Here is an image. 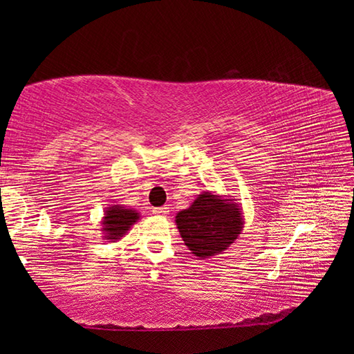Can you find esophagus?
Returning a JSON list of instances; mask_svg holds the SVG:
<instances>
[{
  "mask_svg": "<svg viewBox=\"0 0 354 354\" xmlns=\"http://www.w3.org/2000/svg\"><path fill=\"white\" fill-rule=\"evenodd\" d=\"M156 215H162V217H165L167 214H169L170 211H169V207L167 206H160V207H154V211H153Z\"/></svg>",
  "mask_w": 354,
  "mask_h": 354,
  "instance_id": "obj_1",
  "label": "esophagus"
}]
</instances>
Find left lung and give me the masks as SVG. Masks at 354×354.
Returning a JSON list of instances; mask_svg holds the SVG:
<instances>
[{
  "instance_id": "obj_1",
  "label": "left lung",
  "mask_w": 354,
  "mask_h": 354,
  "mask_svg": "<svg viewBox=\"0 0 354 354\" xmlns=\"http://www.w3.org/2000/svg\"><path fill=\"white\" fill-rule=\"evenodd\" d=\"M176 227L192 254L209 259L223 253L243 231L242 207L234 200L205 190L176 214Z\"/></svg>"
}]
</instances>
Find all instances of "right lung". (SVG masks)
Here are the masks:
<instances>
[{
	"instance_id": "right-lung-1",
	"label": "right lung",
	"mask_w": 354,
	"mask_h": 354,
	"mask_svg": "<svg viewBox=\"0 0 354 354\" xmlns=\"http://www.w3.org/2000/svg\"><path fill=\"white\" fill-rule=\"evenodd\" d=\"M140 218L139 211L123 205H111L104 209V217L101 218V231L107 242H117L134 226Z\"/></svg>"
}]
</instances>
